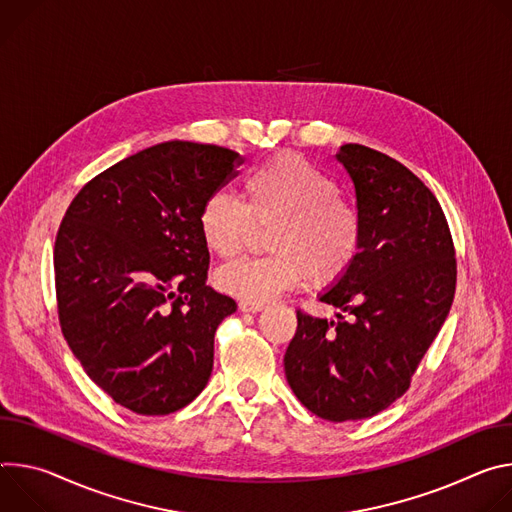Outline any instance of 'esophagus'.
<instances>
[{"mask_svg":"<svg viewBox=\"0 0 512 512\" xmlns=\"http://www.w3.org/2000/svg\"><path fill=\"white\" fill-rule=\"evenodd\" d=\"M264 309V303H250V301H240V311L244 313H260Z\"/></svg>","mask_w":512,"mask_h":512,"instance_id":"34e87169","label":"esophagus"}]
</instances>
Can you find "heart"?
Here are the masks:
<instances>
[{
	"mask_svg": "<svg viewBox=\"0 0 512 512\" xmlns=\"http://www.w3.org/2000/svg\"><path fill=\"white\" fill-rule=\"evenodd\" d=\"M254 225L268 227V256L223 266L215 285L232 297L264 303L309 276L317 287L342 280L362 248L360 211L337 195L335 183L307 158L285 152L250 170L244 203L213 193L199 211L205 246L221 260L238 256Z\"/></svg>",
	"mask_w": 512,
	"mask_h": 512,
	"instance_id": "1",
	"label": "heart"
}]
</instances>
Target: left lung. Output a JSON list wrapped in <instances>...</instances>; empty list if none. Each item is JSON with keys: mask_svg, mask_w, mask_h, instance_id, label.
I'll return each instance as SVG.
<instances>
[{"mask_svg": "<svg viewBox=\"0 0 512 512\" xmlns=\"http://www.w3.org/2000/svg\"><path fill=\"white\" fill-rule=\"evenodd\" d=\"M356 189L362 248L319 301L352 315L297 311L287 382L317 417H374L409 390L456 293V250L435 195L411 170L362 144L339 146Z\"/></svg>", "mask_w": 512, "mask_h": 512, "instance_id": "obj_1", "label": "left lung"}]
</instances>
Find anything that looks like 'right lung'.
I'll use <instances>...</instances> for the list:
<instances>
[{"mask_svg":"<svg viewBox=\"0 0 512 512\" xmlns=\"http://www.w3.org/2000/svg\"><path fill=\"white\" fill-rule=\"evenodd\" d=\"M238 152L170 140L109 166L69 205L54 242L59 321L87 376L138 415L187 407L238 305L205 285L199 211Z\"/></svg>","mask_w":512,"mask_h":512,"instance_id":"1","label":"right lung"}]
</instances>
